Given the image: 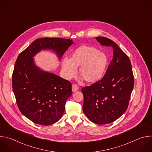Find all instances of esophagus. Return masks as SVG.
<instances>
[{"mask_svg": "<svg viewBox=\"0 0 152 152\" xmlns=\"http://www.w3.org/2000/svg\"><path fill=\"white\" fill-rule=\"evenodd\" d=\"M79 90V86L76 85V84H74L72 85V91L73 92H75L76 91H77Z\"/></svg>", "mask_w": 152, "mask_h": 152, "instance_id": "34e87169", "label": "esophagus"}]
</instances>
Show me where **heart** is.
<instances>
[{
	"label": "heart",
	"instance_id": "1",
	"mask_svg": "<svg viewBox=\"0 0 152 152\" xmlns=\"http://www.w3.org/2000/svg\"><path fill=\"white\" fill-rule=\"evenodd\" d=\"M107 57L97 48L90 46H82L76 49L69 59L62 63V70L65 77L72 78L78 68L79 75L88 83L99 80L106 71Z\"/></svg>",
	"mask_w": 152,
	"mask_h": 152
}]
</instances>
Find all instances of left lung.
Listing matches in <instances>:
<instances>
[{"mask_svg":"<svg viewBox=\"0 0 152 152\" xmlns=\"http://www.w3.org/2000/svg\"><path fill=\"white\" fill-rule=\"evenodd\" d=\"M96 39L101 45L113 48V58L100 80L81 89L82 109L90 121L104 124L115 121L127 110L134 77L131 61L115 42L103 37Z\"/></svg>","mask_w":152,"mask_h":152,"instance_id":"8db88e82","label":"left lung"}]
</instances>
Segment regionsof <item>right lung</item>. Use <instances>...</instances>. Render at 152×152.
Returning a JSON list of instances; mask_svg holds the SVG:
<instances>
[{"mask_svg": "<svg viewBox=\"0 0 152 152\" xmlns=\"http://www.w3.org/2000/svg\"><path fill=\"white\" fill-rule=\"evenodd\" d=\"M73 43L70 39H37L21 52L15 61L12 86L20 112L32 122L48 126L57 122L72 96L70 81L35 66L33 57L41 49H52L60 59Z\"/></svg>", "mask_w": 152, "mask_h": 152, "instance_id": "obj_1", "label": "right lung"}]
</instances>
